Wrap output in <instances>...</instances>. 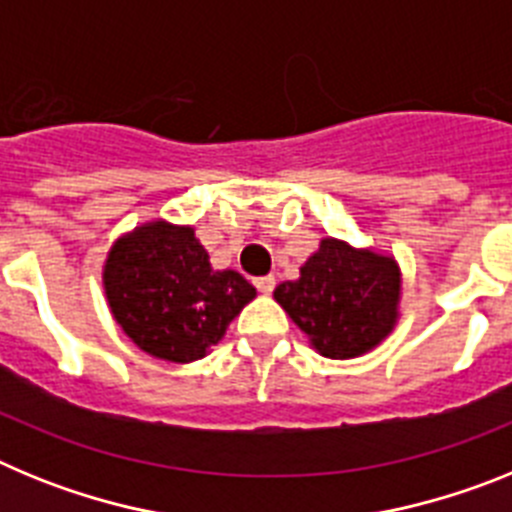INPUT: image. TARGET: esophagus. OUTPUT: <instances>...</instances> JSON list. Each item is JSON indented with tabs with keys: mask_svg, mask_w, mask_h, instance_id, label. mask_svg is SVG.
I'll list each match as a JSON object with an SVG mask.
<instances>
[{
	"mask_svg": "<svg viewBox=\"0 0 512 512\" xmlns=\"http://www.w3.org/2000/svg\"><path fill=\"white\" fill-rule=\"evenodd\" d=\"M253 284H256V289H259L261 295H271V292H274V287H277V279L259 277V279H253Z\"/></svg>",
	"mask_w": 512,
	"mask_h": 512,
	"instance_id": "34e87169",
	"label": "esophagus"
}]
</instances>
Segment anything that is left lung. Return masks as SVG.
I'll use <instances>...</instances> for the list:
<instances>
[{"instance_id":"8db88e82","label":"left lung","mask_w":512,"mask_h":512,"mask_svg":"<svg viewBox=\"0 0 512 512\" xmlns=\"http://www.w3.org/2000/svg\"><path fill=\"white\" fill-rule=\"evenodd\" d=\"M274 300L328 359H356L390 336L397 323L400 269L395 259L323 238Z\"/></svg>"}]
</instances>
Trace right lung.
<instances>
[{"mask_svg": "<svg viewBox=\"0 0 512 512\" xmlns=\"http://www.w3.org/2000/svg\"><path fill=\"white\" fill-rule=\"evenodd\" d=\"M104 292L125 336L156 359L189 364L256 297L238 271H215L192 228L140 225L112 246Z\"/></svg>", "mask_w": 512, "mask_h": 512, "instance_id": "add662e5", "label": "right lung"}]
</instances>
